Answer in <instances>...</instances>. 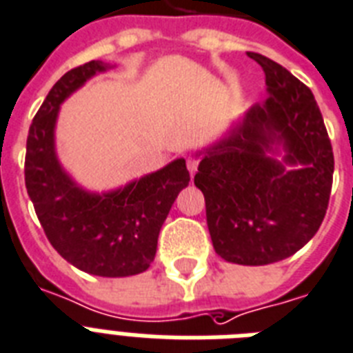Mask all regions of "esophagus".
<instances>
[{"label":"esophagus","mask_w":353,"mask_h":353,"mask_svg":"<svg viewBox=\"0 0 353 353\" xmlns=\"http://www.w3.org/2000/svg\"><path fill=\"white\" fill-rule=\"evenodd\" d=\"M188 169H190V174L193 176V174L196 173V169H199V160L188 159Z\"/></svg>","instance_id":"obj_1"}]
</instances>
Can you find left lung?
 <instances>
[{
    "mask_svg": "<svg viewBox=\"0 0 353 353\" xmlns=\"http://www.w3.org/2000/svg\"><path fill=\"white\" fill-rule=\"evenodd\" d=\"M270 97L255 103L202 157L194 185L204 193L215 252L264 266L299 252L328 210L334 153L314 94L288 69L250 52ZM283 147V161L274 159Z\"/></svg>",
    "mask_w": 353,
    "mask_h": 353,
    "instance_id": "8db88e82",
    "label": "left lung"
}]
</instances>
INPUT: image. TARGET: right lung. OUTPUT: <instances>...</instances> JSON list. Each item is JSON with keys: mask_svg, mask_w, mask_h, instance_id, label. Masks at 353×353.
Wrapping results in <instances>:
<instances>
[{"mask_svg": "<svg viewBox=\"0 0 353 353\" xmlns=\"http://www.w3.org/2000/svg\"><path fill=\"white\" fill-rule=\"evenodd\" d=\"M109 65L92 60L65 72L36 112L27 138L25 185L56 252L81 272L129 277L154 261L159 233L179 193L190 184L184 159L105 193L83 190L61 168L54 145L60 105Z\"/></svg>", "mask_w": 353, "mask_h": 353, "instance_id": "add662e5", "label": "right lung"}]
</instances>
